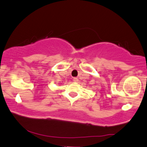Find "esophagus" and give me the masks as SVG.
<instances>
[{
	"instance_id": "1",
	"label": "esophagus",
	"mask_w": 147,
	"mask_h": 147,
	"mask_svg": "<svg viewBox=\"0 0 147 147\" xmlns=\"http://www.w3.org/2000/svg\"><path fill=\"white\" fill-rule=\"evenodd\" d=\"M73 81L75 82H78V79L77 78H73Z\"/></svg>"
}]
</instances>
